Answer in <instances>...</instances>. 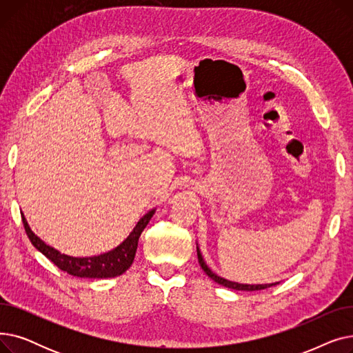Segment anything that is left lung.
<instances>
[{
	"label": "left lung",
	"instance_id": "left-lung-1",
	"mask_svg": "<svg viewBox=\"0 0 353 353\" xmlns=\"http://www.w3.org/2000/svg\"><path fill=\"white\" fill-rule=\"evenodd\" d=\"M197 259H199V263H200L201 269L205 270V273L210 277V279H213L216 283H219V285H221V286H225V288H229V289H234V290H249V292H252V290H262V289H266V288H270V286H274V285L279 283V282H277V283H266V285H243V283H237V282H230V281L225 279V277H220V276H217L216 273H213V272L210 270V268L206 265L205 259H203V256H201V253H200L199 246H197Z\"/></svg>",
	"mask_w": 353,
	"mask_h": 353
}]
</instances>
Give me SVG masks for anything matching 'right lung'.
Segmentation results:
<instances>
[{
	"instance_id": "add662e5",
	"label": "right lung",
	"mask_w": 353,
	"mask_h": 353,
	"mask_svg": "<svg viewBox=\"0 0 353 353\" xmlns=\"http://www.w3.org/2000/svg\"><path fill=\"white\" fill-rule=\"evenodd\" d=\"M156 209L145 213L139 221L136 228L127 236V239L121 245H119L116 249L110 250L107 253L99 254V256H91V257H72L68 254H64L48 246L44 240H41L37 236L31 228L28 226V221L21 213L23 223L26 233L28 239L31 240L32 246L40 250L47 259L57 266L59 269L67 272L68 274L77 276V277H90V279H107V277H116L123 274L130 266H132L136 250L139 246V239L144 228L148 225V221L153 217Z\"/></svg>"
}]
</instances>
